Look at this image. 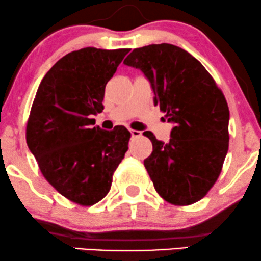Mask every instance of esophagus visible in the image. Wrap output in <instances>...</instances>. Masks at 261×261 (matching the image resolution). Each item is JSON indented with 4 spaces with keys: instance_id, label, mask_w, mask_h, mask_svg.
<instances>
[{
    "instance_id": "obj_1",
    "label": "esophagus",
    "mask_w": 261,
    "mask_h": 261,
    "mask_svg": "<svg viewBox=\"0 0 261 261\" xmlns=\"http://www.w3.org/2000/svg\"><path fill=\"white\" fill-rule=\"evenodd\" d=\"M130 134L133 137H140L141 136V131L137 130H130Z\"/></svg>"
}]
</instances>
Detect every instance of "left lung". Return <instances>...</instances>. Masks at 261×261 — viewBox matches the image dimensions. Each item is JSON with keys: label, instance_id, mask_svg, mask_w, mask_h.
I'll return each instance as SVG.
<instances>
[{"label": "left lung", "instance_id": "obj_1", "mask_svg": "<svg viewBox=\"0 0 261 261\" xmlns=\"http://www.w3.org/2000/svg\"><path fill=\"white\" fill-rule=\"evenodd\" d=\"M124 64L145 73L154 106L174 124L168 143L143 133L153 146L143 164L155 191L173 205L199 201L216 182L228 151L229 109L222 91L199 60L172 44L134 49Z\"/></svg>", "mask_w": 261, "mask_h": 261}]
</instances>
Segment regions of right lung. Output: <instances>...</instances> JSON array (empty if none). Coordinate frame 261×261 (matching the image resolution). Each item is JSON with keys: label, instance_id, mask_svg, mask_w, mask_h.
<instances>
[{"label": "right lung", "instance_id": "add662e5", "mask_svg": "<svg viewBox=\"0 0 261 261\" xmlns=\"http://www.w3.org/2000/svg\"><path fill=\"white\" fill-rule=\"evenodd\" d=\"M130 49L85 47L61 58L39 85L27 122V145L44 178L70 201L92 206L109 193L127 151L124 126L101 130L108 81Z\"/></svg>", "mask_w": 261, "mask_h": 261}]
</instances>
